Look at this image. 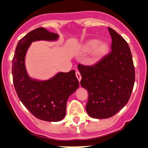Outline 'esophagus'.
Returning a JSON list of instances; mask_svg holds the SVG:
<instances>
[{
    "label": "esophagus",
    "mask_w": 148,
    "mask_h": 148,
    "mask_svg": "<svg viewBox=\"0 0 148 148\" xmlns=\"http://www.w3.org/2000/svg\"><path fill=\"white\" fill-rule=\"evenodd\" d=\"M75 75H76V77H77V78H78V81H81V74H80V73L78 71H76V73H75Z\"/></svg>",
    "instance_id": "34e87169"
}]
</instances>
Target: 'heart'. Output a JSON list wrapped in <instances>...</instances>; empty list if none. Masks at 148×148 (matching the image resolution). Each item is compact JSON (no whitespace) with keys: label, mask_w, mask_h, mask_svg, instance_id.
I'll return each mask as SVG.
<instances>
[{"label":"heart","mask_w":148,"mask_h":148,"mask_svg":"<svg viewBox=\"0 0 148 148\" xmlns=\"http://www.w3.org/2000/svg\"><path fill=\"white\" fill-rule=\"evenodd\" d=\"M82 50L84 53L92 51L89 63L94 64L103 59L108 53V45L106 42L98 43V40H90L84 45Z\"/></svg>","instance_id":"heart-1"}]
</instances>
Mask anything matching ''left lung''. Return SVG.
Returning <instances> with one entry per match:
<instances>
[{
  "instance_id": "obj_1",
  "label": "left lung",
  "mask_w": 148,
  "mask_h": 148,
  "mask_svg": "<svg viewBox=\"0 0 148 148\" xmlns=\"http://www.w3.org/2000/svg\"><path fill=\"white\" fill-rule=\"evenodd\" d=\"M112 51L92 66L78 64L81 85L88 91L86 110L93 118L116 114L128 102L135 81L131 50L125 40L108 27Z\"/></svg>"
}]
</instances>
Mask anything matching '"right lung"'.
Masks as SVG:
<instances>
[{
  "instance_id": "1",
  "label": "right lung",
  "mask_w": 148,
  "mask_h": 148,
  "mask_svg": "<svg viewBox=\"0 0 148 148\" xmlns=\"http://www.w3.org/2000/svg\"><path fill=\"white\" fill-rule=\"evenodd\" d=\"M58 38L59 35L45 28H36L18 42L12 60L13 84L19 99L34 116L44 121L58 122L64 117L67 100L79 82L75 70L58 73L46 81L34 79L27 73L25 57L33 42L55 41Z\"/></svg>"
}]
</instances>
